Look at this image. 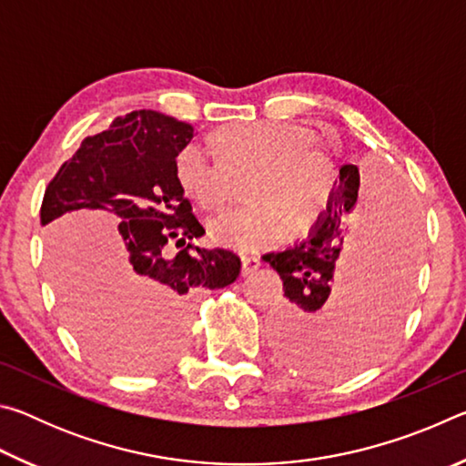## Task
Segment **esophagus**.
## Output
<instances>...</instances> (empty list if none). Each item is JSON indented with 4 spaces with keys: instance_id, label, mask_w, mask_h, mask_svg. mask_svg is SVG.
Masks as SVG:
<instances>
[{
    "instance_id": "34e87169",
    "label": "esophagus",
    "mask_w": 466,
    "mask_h": 466,
    "mask_svg": "<svg viewBox=\"0 0 466 466\" xmlns=\"http://www.w3.org/2000/svg\"><path fill=\"white\" fill-rule=\"evenodd\" d=\"M261 267V258L258 257H242V275H252Z\"/></svg>"
}]
</instances>
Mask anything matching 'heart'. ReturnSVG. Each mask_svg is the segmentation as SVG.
Instances as JSON below:
<instances>
[{
	"label": "heart",
	"instance_id": "obj_1",
	"mask_svg": "<svg viewBox=\"0 0 466 466\" xmlns=\"http://www.w3.org/2000/svg\"><path fill=\"white\" fill-rule=\"evenodd\" d=\"M211 145L191 141L177 156V178L203 208H216L232 191V172H248L250 201L209 219V238L219 247L255 252L278 242L286 226L304 232L317 219L333 185V162L310 146V133L289 123H234Z\"/></svg>",
	"mask_w": 466,
	"mask_h": 466
}]
</instances>
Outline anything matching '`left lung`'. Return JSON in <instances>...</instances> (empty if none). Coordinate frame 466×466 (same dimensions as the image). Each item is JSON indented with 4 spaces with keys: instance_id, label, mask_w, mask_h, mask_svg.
<instances>
[{
    "instance_id": "1",
    "label": "left lung",
    "mask_w": 466,
    "mask_h": 466,
    "mask_svg": "<svg viewBox=\"0 0 466 466\" xmlns=\"http://www.w3.org/2000/svg\"><path fill=\"white\" fill-rule=\"evenodd\" d=\"M420 242V211L403 187L380 175L360 185L358 167H341L309 236L263 255L286 296L271 320L281 358L335 376L380 356L405 317Z\"/></svg>"
}]
</instances>
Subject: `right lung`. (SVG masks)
Returning a JSON list of instances; mask_svg holds the SVG:
<instances>
[{"instance_id":"obj_1","label":"right lung","mask_w":466,"mask_h":466,"mask_svg":"<svg viewBox=\"0 0 466 466\" xmlns=\"http://www.w3.org/2000/svg\"><path fill=\"white\" fill-rule=\"evenodd\" d=\"M193 137L188 123L133 110L86 137L45 191L41 224L67 319L86 350L115 370L144 372L175 360L191 296L240 273L234 252L191 244L205 230L175 164ZM86 208L120 222L115 264L97 257L91 228H73V211Z\"/></svg>"}]
</instances>
